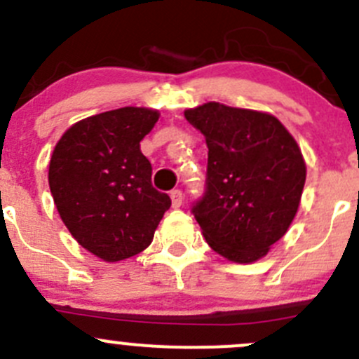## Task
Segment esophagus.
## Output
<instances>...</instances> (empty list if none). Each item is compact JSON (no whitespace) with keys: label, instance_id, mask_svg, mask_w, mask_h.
I'll use <instances>...</instances> for the list:
<instances>
[{"label":"esophagus","instance_id":"34e87169","mask_svg":"<svg viewBox=\"0 0 359 359\" xmlns=\"http://www.w3.org/2000/svg\"><path fill=\"white\" fill-rule=\"evenodd\" d=\"M171 202H172V208L178 209L183 204V194L180 190H172L171 191Z\"/></svg>","mask_w":359,"mask_h":359}]
</instances>
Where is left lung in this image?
<instances>
[{
  "instance_id": "1",
  "label": "left lung",
  "mask_w": 359,
  "mask_h": 359,
  "mask_svg": "<svg viewBox=\"0 0 359 359\" xmlns=\"http://www.w3.org/2000/svg\"><path fill=\"white\" fill-rule=\"evenodd\" d=\"M208 144V190L194 215L211 250L236 264L271 251L295 219L304 191V155L267 111L209 101L184 109Z\"/></svg>"
}]
</instances>
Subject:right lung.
<instances>
[{
	"label": "right lung",
	"instance_id": "1",
	"mask_svg": "<svg viewBox=\"0 0 359 359\" xmlns=\"http://www.w3.org/2000/svg\"><path fill=\"white\" fill-rule=\"evenodd\" d=\"M158 116L137 106L87 116L52 151L48 184L60 219L81 248L108 264L147 250L171 208L169 195L151 187L140 144Z\"/></svg>",
	"mask_w": 359,
	"mask_h": 359
}]
</instances>
